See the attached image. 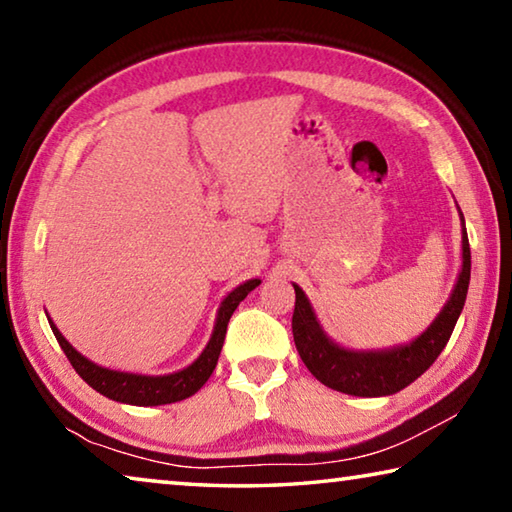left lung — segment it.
Returning <instances> with one entry per match:
<instances>
[{
  "instance_id": "left-lung-1",
  "label": "left lung",
  "mask_w": 512,
  "mask_h": 512,
  "mask_svg": "<svg viewBox=\"0 0 512 512\" xmlns=\"http://www.w3.org/2000/svg\"><path fill=\"white\" fill-rule=\"evenodd\" d=\"M458 216H461L463 225V262L456 284L452 293H449L445 307L433 318V323L409 343L393 345V348L384 350L343 348V345L329 339L323 325H320L314 307H311L307 293L298 284H293V289H296V309H293L291 320L293 341H296L300 359L305 361V366L320 384L345 395L384 397L413 384L438 359V354L445 350L449 336L454 332L456 320L461 316L465 305L467 287H470L472 257L461 207H458Z\"/></svg>"
}]
</instances>
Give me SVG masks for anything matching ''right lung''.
<instances>
[{
    "label": "right lung",
    "mask_w": 512,
    "mask_h": 512,
    "mask_svg": "<svg viewBox=\"0 0 512 512\" xmlns=\"http://www.w3.org/2000/svg\"><path fill=\"white\" fill-rule=\"evenodd\" d=\"M259 284H262V280H259V277H253V280H246L244 284H239L237 289H232L228 296L221 300L219 311H216L212 336L203 348V352L198 354L187 368L178 372H169V375H140V372L103 368L99 363L83 357V354L76 350L63 334H60V329L54 325V320L49 316L47 318H49L51 332H54L60 348H63V352L67 354L69 363H72L74 370L81 375V379L88 381L94 391L101 393L103 397H108V400H115L121 404H133V406L173 404V402L187 400V397H192L196 391H201L205 381L210 379V375L216 368V361H219L230 316L235 314L239 302L244 300L255 287H259Z\"/></svg>",
    "instance_id": "right-lung-1"
}]
</instances>
